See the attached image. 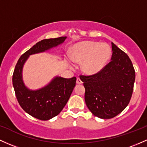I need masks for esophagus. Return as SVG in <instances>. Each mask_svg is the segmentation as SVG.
<instances>
[{
	"label": "esophagus",
	"mask_w": 147,
	"mask_h": 147,
	"mask_svg": "<svg viewBox=\"0 0 147 147\" xmlns=\"http://www.w3.org/2000/svg\"><path fill=\"white\" fill-rule=\"evenodd\" d=\"M77 84H82V81L80 80V77H77Z\"/></svg>",
	"instance_id": "esophagus-1"
}]
</instances>
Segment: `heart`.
I'll use <instances>...</instances> for the list:
<instances>
[{"label": "heart", "mask_w": 147, "mask_h": 147, "mask_svg": "<svg viewBox=\"0 0 147 147\" xmlns=\"http://www.w3.org/2000/svg\"><path fill=\"white\" fill-rule=\"evenodd\" d=\"M111 53L110 47L106 43L80 42L72 46L69 63L70 66H73V61L77 63L82 62V70L88 75H95L105 67Z\"/></svg>", "instance_id": "obj_1"}]
</instances>
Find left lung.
I'll return each instance as SVG.
<instances>
[{
	"label": "left lung",
	"instance_id": "8db88e82",
	"mask_svg": "<svg viewBox=\"0 0 147 147\" xmlns=\"http://www.w3.org/2000/svg\"><path fill=\"white\" fill-rule=\"evenodd\" d=\"M111 61L100 72L81 76L85 102L98 118L112 119L128 106L133 91L135 72L128 56L112 42Z\"/></svg>",
	"mask_w": 147,
	"mask_h": 147
}]
</instances>
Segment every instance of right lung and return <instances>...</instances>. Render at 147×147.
<instances>
[{
  "instance_id": "right-lung-1",
  "label": "right lung",
  "mask_w": 147,
  "mask_h": 147,
  "mask_svg": "<svg viewBox=\"0 0 147 147\" xmlns=\"http://www.w3.org/2000/svg\"><path fill=\"white\" fill-rule=\"evenodd\" d=\"M67 37L45 39L21 56L15 66L12 84L16 97L22 109L32 117L47 121L60 113L70 98L76 84V77H54L46 86L37 90L28 88L23 80V67L30 55L45 52L64 42Z\"/></svg>"
}]
</instances>
